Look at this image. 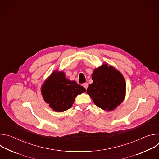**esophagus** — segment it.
<instances>
[{
	"mask_svg": "<svg viewBox=\"0 0 159 159\" xmlns=\"http://www.w3.org/2000/svg\"><path fill=\"white\" fill-rule=\"evenodd\" d=\"M82 85H83L84 87H85V89H87V87H88V84H87V83H84V84H83Z\"/></svg>",
	"mask_w": 159,
	"mask_h": 159,
	"instance_id": "34e87169",
	"label": "esophagus"
}]
</instances>
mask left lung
I'll return each instance as SVG.
<instances>
[{
    "label": "left lung",
    "instance_id": "obj_1",
    "mask_svg": "<svg viewBox=\"0 0 159 159\" xmlns=\"http://www.w3.org/2000/svg\"><path fill=\"white\" fill-rule=\"evenodd\" d=\"M92 79L87 93L97 106L109 111L121 104L126 94V82L121 73L104 63L94 70Z\"/></svg>",
    "mask_w": 159,
    "mask_h": 159
}]
</instances>
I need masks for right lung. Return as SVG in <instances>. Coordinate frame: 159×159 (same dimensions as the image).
Listing matches in <instances>:
<instances>
[{"label": "right lung", "instance_id": "add662e5", "mask_svg": "<svg viewBox=\"0 0 159 159\" xmlns=\"http://www.w3.org/2000/svg\"><path fill=\"white\" fill-rule=\"evenodd\" d=\"M85 89L75 81L66 79L63 72L54 71L41 86V94L53 111L61 112L70 109L76 96Z\"/></svg>", "mask_w": 159, "mask_h": 159}]
</instances>
